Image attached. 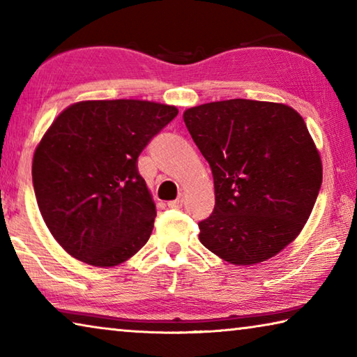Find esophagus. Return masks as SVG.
<instances>
[{
  "label": "esophagus",
  "instance_id": "esophagus-1",
  "mask_svg": "<svg viewBox=\"0 0 357 357\" xmlns=\"http://www.w3.org/2000/svg\"><path fill=\"white\" fill-rule=\"evenodd\" d=\"M183 203H184V197L181 195V197L176 198V200L168 202L167 204H168V208H181V206H183Z\"/></svg>",
  "mask_w": 357,
  "mask_h": 357
}]
</instances>
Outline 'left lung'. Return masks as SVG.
<instances>
[{"label":"left lung","instance_id":"obj_1","mask_svg":"<svg viewBox=\"0 0 357 357\" xmlns=\"http://www.w3.org/2000/svg\"><path fill=\"white\" fill-rule=\"evenodd\" d=\"M183 118L214 176L200 243L236 266L275 257L299 236L323 181L304 119L285 104L249 99L192 107Z\"/></svg>","mask_w":357,"mask_h":357}]
</instances>
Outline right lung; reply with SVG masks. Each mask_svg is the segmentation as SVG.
Listing matches in <instances>:
<instances>
[{
  "label": "right lung",
  "mask_w": 357,
  "mask_h": 357,
  "mask_svg": "<svg viewBox=\"0 0 357 357\" xmlns=\"http://www.w3.org/2000/svg\"><path fill=\"white\" fill-rule=\"evenodd\" d=\"M176 114L149 100H82L53 121L34 151L33 185L69 255L110 268L148 243L157 213L137 159Z\"/></svg>",
  "instance_id": "add662e5"
}]
</instances>
